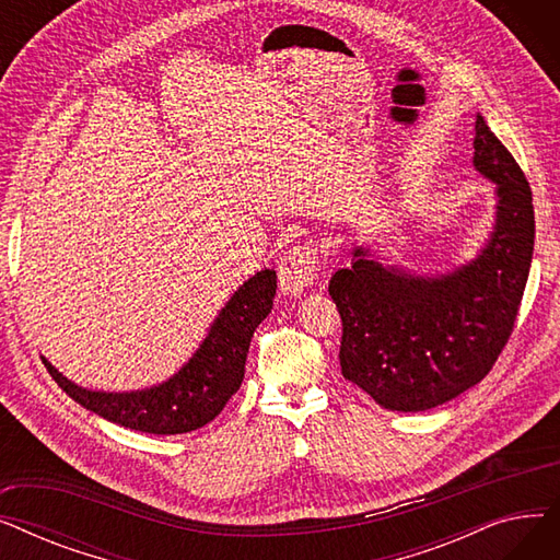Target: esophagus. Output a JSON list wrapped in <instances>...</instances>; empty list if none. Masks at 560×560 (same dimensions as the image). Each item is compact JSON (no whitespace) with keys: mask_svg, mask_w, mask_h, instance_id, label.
<instances>
[{"mask_svg":"<svg viewBox=\"0 0 560 560\" xmlns=\"http://www.w3.org/2000/svg\"><path fill=\"white\" fill-rule=\"evenodd\" d=\"M317 277V252L313 245H298L279 262V285L283 295L300 298Z\"/></svg>","mask_w":560,"mask_h":560,"instance_id":"34e87169","label":"esophagus"}]
</instances>
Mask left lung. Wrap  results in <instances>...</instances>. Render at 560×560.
<instances>
[{
	"label": "left lung",
	"instance_id": "left-lung-1",
	"mask_svg": "<svg viewBox=\"0 0 560 560\" xmlns=\"http://www.w3.org/2000/svg\"><path fill=\"white\" fill-rule=\"evenodd\" d=\"M475 167L497 186L494 231L481 254L443 277L386 268L357 247L329 281L342 319V376L390 410H427L477 386L506 347L534 256V197L481 115Z\"/></svg>",
	"mask_w": 560,
	"mask_h": 560
}]
</instances>
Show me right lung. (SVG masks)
<instances>
[{
  "instance_id": "1",
  "label": "right lung",
  "mask_w": 560,
  "mask_h": 560,
  "mask_svg": "<svg viewBox=\"0 0 560 560\" xmlns=\"http://www.w3.org/2000/svg\"><path fill=\"white\" fill-rule=\"evenodd\" d=\"M277 272L260 270L220 311L192 359L163 381L136 393H97L68 381L49 361L47 372L77 404L120 427L174 435L209 424L241 388L252 336L272 311Z\"/></svg>"
}]
</instances>
